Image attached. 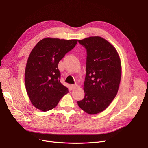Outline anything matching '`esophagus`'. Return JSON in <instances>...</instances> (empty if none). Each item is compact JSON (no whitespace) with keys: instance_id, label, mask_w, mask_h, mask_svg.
Masks as SVG:
<instances>
[{"instance_id":"34e87169","label":"esophagus","mask_w":148,"mask_h":148,"mask_svg":"<svg viewBox=\"0 0 148 148\" xmlns=\"http://www.w3.org/2000/svg\"><path fill=\"white\" fill-rule=\"evenodd\" d=\"M78 86V84H71V89H75L76 88H77Z\"/></svg>"}]
</instances>
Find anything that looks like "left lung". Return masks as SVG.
Returning <instances> with one entry per match:
<instances>
[{"label": "left lung", "instance_id": "obj_1", "mask_svg": "<svg viewBox=\"0 0 148 148\" xmlns=\"http://www.w3.org/2000/svg\"><path fill=\"white\" fill-rule=\"evenodd\" d=\"M86 49L84 97L78 105L89 114L101 112L108 107L119 90L121 62L115 48L104 38L92 36L78 40Z\"/></svg>", "mask_w": 148, "mask_h": 148}]
</instances>
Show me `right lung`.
<instances>
[{"label": "right lung", "instance_id": "1", "mask_svg": "<svg viewBox=\"0 0 148 148\" xmlns=\"http://www.w3.org/2000/svg\"><path fill=\"white\" fill-rule=\"evenodd\" d=\"M77 42V39L46 38L31 51L26 65L25 83L29 99L37 109L44 112L53 109L69 92L60 82L58 64Z\"/></svg>", "mask_w": 148, "mask_h": 148}]
</instances>
